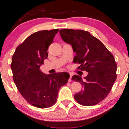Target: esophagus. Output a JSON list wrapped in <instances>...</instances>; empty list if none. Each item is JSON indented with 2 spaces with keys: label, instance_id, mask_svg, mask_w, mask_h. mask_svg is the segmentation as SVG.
I'll return each instance as SVG.
<instances>
[{
  "label": "esophagus",
  "instance_id": "obj_1",
  "mask_svg": "<svg viewBox=\"0 0 129 129\" xmlns=\"http://www.w3.org/2000/svg\"><path fill=\"white\" fill-rule=\"evenodd\" d=\"M72 74H71V73H70V78H69V82L72 81V79H71V78H72Z\"/></svg>",
  "mask_w": 129,
  "mask_h": 129
}]
</instances>
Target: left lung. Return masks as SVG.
<instances>
[{
    "label": "left lung",
    "mask_w": 129,
    "mask_h": 129,
    "mask_svg": "<svg viewBox=\"0 0 129 129\" xmlns=\"http://www.w3.org/2000/svg\"><path fill=\"white\" fill-rule=\"evenodd\" d=\"M62 39L72 46L76 55L74 63L88 72L87 75H74L72 80L79 82L83 89L75 93L74 99L80 104L92 106L107 96L117 79V63L105 46L87 31L64 28L59 30Z\"/></svg>",
    "instance_id": "left-lung-1"
}]
</instances>
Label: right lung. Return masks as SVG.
I'll use <instances>...</instances> for the list:
<instances>
[{"label": "right lung", "mask_w": 129, "mask_h": 129, "mask_svg": "<svg viewBox=\"0 0 129 129\" xmlns=\"http://www.w3.org/2000/svg\"><path fill=\"white\" fill-rule=\"evenodd\" d=\"M58 29L41 30L28 36L17 47L12 58L13 79L28 103L44 109L55 104L60 88L67 83V72L44 74L40 69Z\"/></svg>", "instance_id": "1"}]
</instances>
